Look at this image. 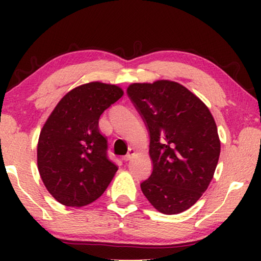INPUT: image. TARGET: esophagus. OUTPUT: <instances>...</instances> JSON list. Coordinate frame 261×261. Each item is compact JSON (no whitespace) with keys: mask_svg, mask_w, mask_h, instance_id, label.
<instances>
[{"mask_svg":"<svg viewBox=\"0 0 261 261\" xmlns=\"http://www.w3.org/2000/svg\"><path fill=\"white\" fill-rule=\"evenodd\" d=\"M135 153H136V151H135V149H134V148H130V149H129V152H127V154H126V155H125L124 158H123V160H124V161H130V160H131V159H132V158H134V155H135Z\"/></svg>","mask_w":261,"mask_h":261,"instance_id":"34e87169","label":"esophagus"}]
</instances>
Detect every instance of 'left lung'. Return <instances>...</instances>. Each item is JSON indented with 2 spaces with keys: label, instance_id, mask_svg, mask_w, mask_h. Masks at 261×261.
<instances>
[{
  "label": "left lung",
  "instance_id": "obj_1",
  "mask_svg": "<svg viewBox=\"0 0 261 261\" xmlns=\"http://www.w3.org/2000/svg\"><path fill=\"white\" fill-rule=\"evenodd\" d=\"M126 91L149 131L153 171L141 191L160 213H182L213 179L221 151L213 115L176 82L134 83Z\"/></svg>",
  "mask_w": 261,
  "mask_h": 261
}]
</instances>
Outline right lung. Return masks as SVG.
<instances>
[{
	"instance_id": "right-lung-1",
	"label": "right lung",
	"mask_w": 261,
	"mask_h": 261,
	"mask_svg": "<svg viewBox=\"0 0 261 261\" xmlns=\"http://www.w3.org/2000/svg\"><path fill=\"white\" fill-rule=\"evenodd\" d=\"M124 94L112 84L91 82L68 92L43 124L37 162L40 177L62 205L86 206L101 197L118 167L107 156L99 118Z\"/></svg>"
}]
</instances>
